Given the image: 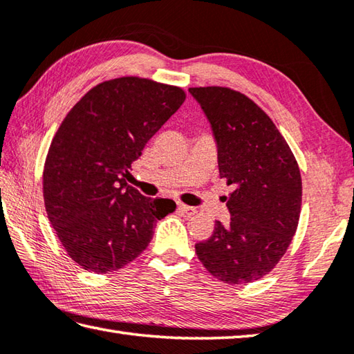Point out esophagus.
I'll return each mask as SVG.
<instances>
[{"instance_id": "34e87169", "label": "esophagus", "mask_w": 354, "mask_h": 354, "mask_svg": "<svg viewBox=\"0 0 354 354\" xmlns=\"http://www.w3.org/2000/svg\"><path fill=\"white\" fill-rule=\"evenodd\" d=\"M177 208H178L180 212H183V214H188V216L196 214V211H197L194 206H189V205H185V203H177Z\"/></svg>"}]
</instances>
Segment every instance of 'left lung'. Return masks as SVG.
<instances>
[{"label": "left lung", "instance_id": "1", "mask_svg": "<svg viewBox=\"0 0 354 354\" xmlns=\"http://www.w3.org/2000/svg\"><path fill=\"white\" fill-rule=\"evenodd\" d=\"M211 124L228 225L216 222L196 245L200 262L218 281L254 282L274 268L297 230L302 178L295 156L272 120L246 95L230 88H189Z\"/></svg>", "mask_w": 354, "mask_h": 354}]
</instances>
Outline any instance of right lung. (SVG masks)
I'll return each instance as SVG.
<instances>
[{"mask_svg": "<svg viewBox=\"0 0 354 354\" xmlns=\"http://www.w3.org/2000/svg\"><path fill=\"white\" fill-rule=\"evenodd\" d=\"M177 86L122 77L92 88L63 120L46 157L49 222L73 262L104 274L138 257L176 209L128 186L131 165L185 102Z\"/></svg>", "mask_w": 354, "mask_h": 354, "instance_id": "right-lung-1", "label": "right lung"}]
</instances>
